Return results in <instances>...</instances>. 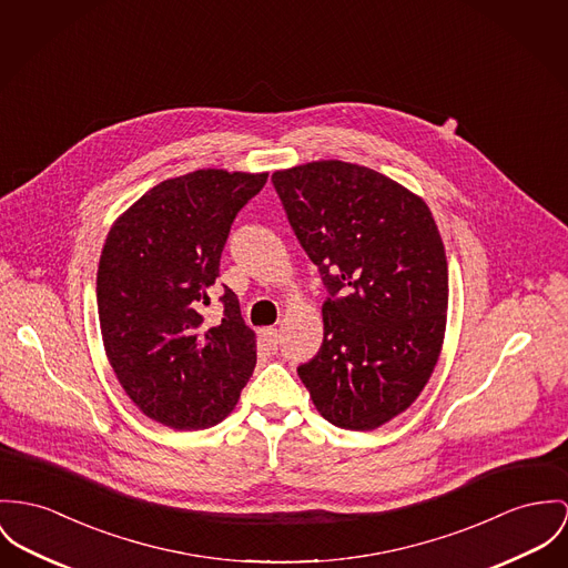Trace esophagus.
I'll return each mask as SVG.
<instances>
[{"label":"esophagus","mask_w":568,"mask_h":568,"mask_svg":"<svg viewBox=\"0 0 568 568\" xmlns=\"http://www.w3.org/2000/svg\"><path fill=\"white\" fill-rule=\"evenodd\" d=\"M263 337H265L267 346H272V348H276L278 342H281V333H278V328H274V326L263 328Z\"/></svg>","instance_id":"esophagus-1"}]
</instances>
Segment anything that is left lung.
<instances>
[{
    "mask_svg": "<svg viewBox=\"0 0 568 568\" xmlns=\"http://www.w3.org/2000/svg\"><path fill=\"white\" fill-rule=\"evenodd\" d=\"M331 294L324 342L298 367L320 415L367 433L424 392L447 322V260L422 196L367 166L320 160L272 175Z\"/></svg>",
    "mask_w": 568,
    "mask_h": 568,
    "instance_id": "left-lung-1",
    "label": "left lung"
}]
</instances>
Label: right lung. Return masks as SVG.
<instances>
[{
  "label": "right lung",
  "mask_w": 568,
  "mask_h": 568,
  "mask_svg": "<svg viewBox=\"0 0 568 568\" xmlns=\"http://www.w3.org/2000/svg\"><path fill=\"white\" fill-rule=\"evenodd\" d=\"M267 173L201 169L166 179L114 220L97 270L108 361L131 402L175 430L222 422L257 363L255 333L224 287L220 324H205L220 255L237 212Z\"/></svg>",
  "instance_id": "obj_1"
}]
</instances>
